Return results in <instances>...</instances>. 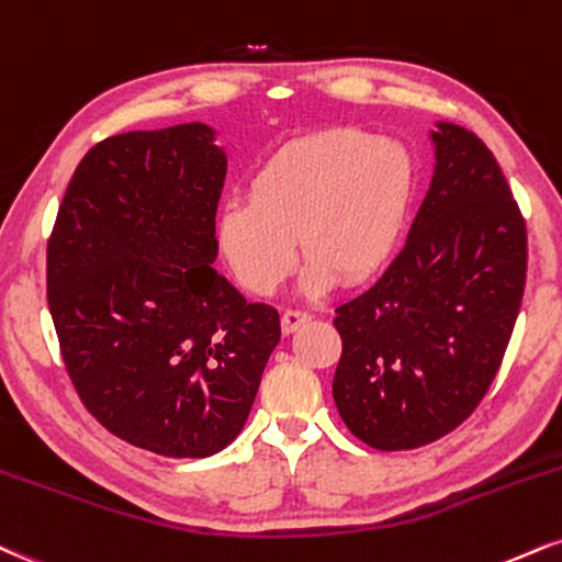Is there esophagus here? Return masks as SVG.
Masks as SVG:
<instances>
[{
  "label": "esophagus",
  "mask_w": 562,
  "mask_h": 562,
  "mask_svg": "<svg viewBox=\"0 0 562 562\" xmlns=\"http://www.w3.org/2000/svg\"><path fill=\"white\" fill-rule=\"evenodd\" d=\"M311 319V314L306 311H299V308H288L285 314H282V333L290 335L295 333V329L301 327V324H306Z\"/></svg>",
  "instance_id": "34e87169"
}]
</instances>
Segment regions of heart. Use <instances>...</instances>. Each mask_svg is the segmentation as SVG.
Returning a JSON list of instances; mask_svg holds the SVG:
<instances>
[{
    "instance_id": "obj_1",
    "label": "heart",
    "mask_w": 562,
    "mask_h": 562,
    "mask_svg": "<svg viewBox=\"0 0 562 562\" xmlns=\"http://www.w3.org/2000/svg\"><path fill=\"white\" fill-rule=\"evenodd\" d=\"M416 193V161L401 140L333 127L288 140L259 167L248 201L222 206L216 235L240 285L269 295L311 261L306 285H356L395 251Z\"/></svg>"
}]
</instances>
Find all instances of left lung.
<instances>
[{
    "mask_svg": "<svg viewBox=\"0 0 562 562\" xmlns=\"http://www.w3.org/2000/svg\"><path fill=\"white\" fill-rule=\"evenodd\" d=\"M435 178L384 274L335 308L333 397L376 450H414L476 411L508 348L526 285V222L474 133L437 123Z\"/></svg>",
    "mask_w": 562,
    "mask_h": 562,
    "instance_id": "8db88e82",
    "label": "left lung"
}]
</instances>
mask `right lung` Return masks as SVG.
<instances>
[{
	"label": "right lung",
	"instance_id": "1",
	"mask_svg": "<svg viewBox=\"0 0 562 562\" xmlns=\"http://www.w3.org/2000/svg\"><path fill=\"white\" fill-rule=\"evenodd\" d=\"M227 159L212 127L112 135L80 159L49 246L46 301L80 403L167 458L240 435L280 314L212 267Z\"/></svg>",
	"mask_w": 562,
	"mask_h": 562
}]
</instances>
